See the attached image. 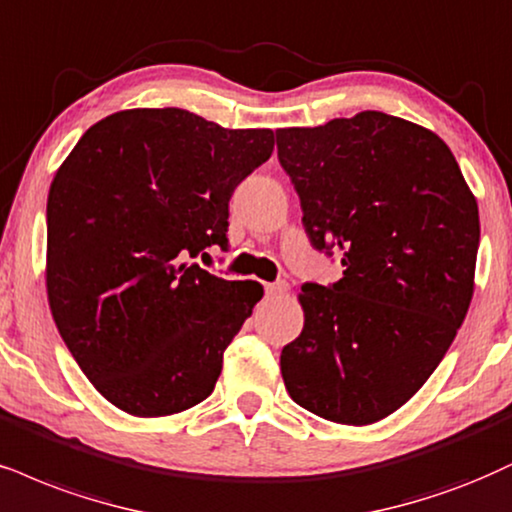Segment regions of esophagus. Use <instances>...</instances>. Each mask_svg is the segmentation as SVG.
Listing matches in <instances>:
<instances>
[{
    "label": "esophagus",
    "mask_w": 512,
    "mask_h": 512,
    "mask_svg": "<svg viewBox=\"0 0 512 512\" xmlns=\"http://www.w3.org/2000/svg\"><path fill=\"white\" fill-rule=\"evenodd\" d=\"M285 292H287V282L285 280H277V282H270V285H266L268 296H282Z\"/></svg>",
    "instance_id": "obj_1"
}]
</instances>
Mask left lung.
I'll return each instance as SVG.
<instances>
[{
  "label": "left lung",
  "mask_w": 512,
  "mask_h": 512,
  "mask_svg": "<svg viewBox=\"0 0 512 512\" xmlns=\"http://www.w3.org/2000/svg\"><path fill=\"white\" fill-rule=\"evenodd\" d=\"M275 135L308 239L344 266L330 287H301L304 330L282 349V380L320 418L372 425L427 382L463 325L475 194L441 137L382 111Z\"/></svg>",
  "instance_id": "left-lung-1"
}]
</instances>
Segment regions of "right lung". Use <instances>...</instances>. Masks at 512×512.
Instances as JSON below:
<instances>
[{
	"label": "right lung",
	"instance_id": "right-lung-1",
	"mask_svg": "<svg viewBox=\"0 0 512 512\" xmlns=\"http://www.w3.org/2000/svg\"><path fill=\"white\" fill-rule=\"evenodd\" d=\"M273 130H227L185 109L94 123L47 199V296L94 389L137 418L197 406L261 301L189 258L227 249V204L273 154Z\"/></svg>",
	"mask_w": 512,
	"mask_h": 512
}]
</instances>
